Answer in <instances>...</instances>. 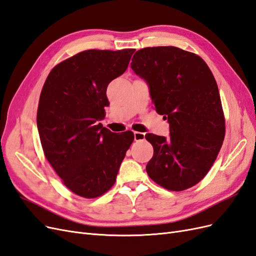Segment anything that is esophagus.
Segmentation results:
<instances>
[{
  "instance_id": "esophagus-1",
  "label": "esophagus",
  "mask_w": 256,
  "mask_h": 256,
  "mask_svg": "<svg viewBox=\"0 0 256 256\" xmlns=\"http://www.w3.org/2000/svg\"><path fill=\"white\" fill-rule=\"evenodd\" d=\"M134 141H141L145 138V134L138 132V131H134Z\"/></svg>"
}]
</instances>
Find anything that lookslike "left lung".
Returning a JSON list of instances; mask_svg holds the SVG:
<instances>
[{
  "instance_id": "left-lung-1",
  "label": "left lung",
  "mask_w": 256,
  "mask_h": 256,
  "mask_svg": "<svg viewBox=\"0 0 256 256\" xmlns=\"http://www.w3.org/2000/svg\"><path fill=\"white\" fill-rule=\"evenodd\" d=\"M132 70L148 84L154 110L170 124V138L147 134L154 156L152 180L182 191L205 177L226 136L218 85L203 58L177 47H148L134 53Z\"/></svg>"
}]
</instances>
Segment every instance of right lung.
Wrapping results in <instances>:
<instances>
[{
	"label": "right lung",
	"instance_id": "add662e5",
	"mask_svg": "<svg viewBox=\"0 0 256 256\" xmlns=\"http://www.w3.org/2000/svg\"><path fill=\"white\" fill-rule=\"evenodd\" d=\"M134 49L86 50L58 64L46 80L37 110L44 156L66 187L94 198L114 184L134 142L132 131L102 127L106 88L126 72Z\"/></svg>",
	"mask_w": 256,
	"mask_h": 256
}]
</instances>
